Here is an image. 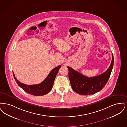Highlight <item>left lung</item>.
Returning a JSON list of instances; mask_svg holds the SVG:
<instances>
[{"mask_svg":"<svg viewBox=\"0 0 127 127\" xmlns=\"http://www.w3.org/2000/svg\"><path fill=\"white\" fill-rule=\"evenodd\" d=\"M114 63L112 54V61L110 66L106 71L98 76L88 77L68 66L69 78L73 90L83 95H92L99 92L105 86L112 71Z\"/></svg>","mask_w":127,"mask_h":127,"instance_id":"1","label":"left lung"}]
</instances>
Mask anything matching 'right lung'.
<instances>
[{"label":"right lung","instance_id":"right-lung-1","mask_svg":"<svg viewBox=\"0 0 127 127\" xmlns=\"http://www.w3.org/2000/svg\"><path fill=\"white\" fill-rule=\"evenodd\" d=\"M61 67V65H59L53 69L43 82L35 85H28L22 83L17 80L14 72L13 73L17 84L24 91L34 96H42L48 94L52 90L55 77Z\"/></svg>","mask_w":127,"mask_h":127}]
</instances>
